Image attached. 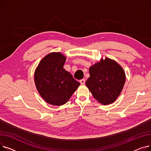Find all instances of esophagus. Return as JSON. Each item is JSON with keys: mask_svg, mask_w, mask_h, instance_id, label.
I'll return each mask as SVG.
<instances>
[{"mask_svg": "<svg viewBox=\"0 0 151 151\" xmlns=\"http://www.w3.org/2000/svg\"><path fill=\"white\" fill-rule=\"evenodd\" d=\"M80 83H81L82 85H83V84H85V80H84V79H82V80H81L80 81Z\"/></svg>", "mask_w": 151, "mask_h": 151, "instance_id": "34e87169", "label": "esophagus"}]
</instances>
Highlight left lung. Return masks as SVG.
I'll list each match as a JSON object with an SVG mask.
<instances>
[{
    "label": "left lung",
    "instance_id": "obj_1",
    "mask_svg": "<svg viewBox=\"0 0 151 151\" xmlns=\"http://www.w3.org/2000/svg\"><path fill=\"white\" fill-rule=\"evenodd\" d=\"M89 73L86 85L93 97L104 105L114 103L125 82L122 67L115 60L106 58L92 65Z\"/></svg>",
    "mask_w": 151,
    "mask_h": 151
}]
</instances>
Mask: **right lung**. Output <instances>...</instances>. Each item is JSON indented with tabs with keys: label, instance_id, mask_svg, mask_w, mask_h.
<instances>
[{
	"label": "right lung",
	"instance_id": "obj_1",
	"mask_svg": "<svg viewBox=\"0 0 151 151\" xmlns=\"http://www.w3.org/2000/svg\"><path fill=\"white\" fill-rule=\"evenodd\" d=\"M66 58L60 52H51L40 62L34 73L36 88L47 104H66L80 85L64 68Z\"/></svg>",
	"mask_w": 151,
	"mask_h": 151
}]
</instances>
